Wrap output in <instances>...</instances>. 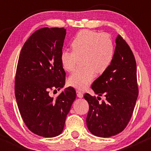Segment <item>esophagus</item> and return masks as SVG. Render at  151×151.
I'll list each match as a JSON object with an SVG mask.
<instances>
[{
    "instance_id": "esophagus-1",
    "label": "esophagus",
    "mask_w": 151,
    "mask_h": 151,
    "mask_svg": "<svg viewBox=\"0 0 151 151\" xmlns=\"http://www.w3.org/2000/svg\"><path fill=\"white\" fill-rule=\"evenodd\" d=\"M77 96L79 98H83V93L81 92L80 91H77Z\"/></svg>"
}]
</instances>
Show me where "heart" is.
<instances>
[{
  "instance_id": "obj_1",
  "label": "heart",
  "mask_w": 151,
  "mask_h": 151,
  "mask_svg": "<svg viewBox=\"0 0 151 151\" xmlns=\"http://www.w3.org/2000/svg\"><path fill=\"white\" fill-rule=\"evenodd\" d=\"M72 51L63 50L60 60L65 71H72L78 58L83 68L74 71L68 77V84L79 90H85L93 81L96 71L104 72L112 63L115 55V47L112 39L106 35L91 30H81L71 42Z\"/></svg>"
}]
</instances>
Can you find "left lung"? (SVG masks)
<instances>
[{
	"label": "left lung",
	"mask_w": 151,
	"mask_h": 151,
	"mask_svg": "<svg viewBox=\"0 0 151 151\" xmlns=\"http://www.w3.org/2000/svg\"><path fill=\"white\" fill-rule=\"evenodd\" d=\"M115 55L110 66L93 83L92 89L106 100L99 102L95 96L85 93L89 104L86 118L91 134L109 137L121 132L132 118L138 97L137 64L128 44L120 35L115 39Z\"/></svg>",
	"instance_id": "8db88e82"
}]
</instances>
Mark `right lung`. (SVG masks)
I'll list each match as a JSON object with an SVG mask.
<instances>
[{
    "mask_svg": "<svg viewBox=\"0 0 151 151\" xmlns=\"http://www.w3.org/2000/svg\"><path fill=\"white\" fill-rule=\"evenodd\" d=\"M66 34L64 28L36 30L25 42L18 60L15 77L18 108L29 130L44 137L62 133L76 99L71 87L65 88L56 99L49 94L50 90H60L65 85L66 73L60 55Z\"/></svg>",
    "mask_w": 151,
    "mask_h": 151,
    "instance_id": "1",
    "label": "right lung"
}]
</instances>
